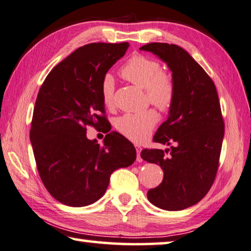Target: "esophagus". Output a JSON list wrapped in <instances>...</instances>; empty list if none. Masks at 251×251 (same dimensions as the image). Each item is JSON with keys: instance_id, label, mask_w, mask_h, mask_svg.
Returning <instances> with one entry per match:
<instances>
[{"instance_id": "obj_1", "label": "esophagus", "mask_w": 251, "mask_h": 251, "mask_svg": "<svg viewBox=\"0 0 251 251\" xmlns=\"http://www.w3.org/2000/svg\"><path fill=\"white\" fill-rule=\"evenodd\" d=\"M135 149H137V161L138 162H141L142 161V158H141V155H140L141 148L139 147V146H137V148H135Z\"/></svg>"}]
</instances>
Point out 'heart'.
<instances>
[{
    "instance_id": "1",
    "label": "heart",
    "mask_w": 251,
    "mask_h": 251,
    "mask_svg": "<svg viewBox=\"0 0 251 251\" xmlns=\"http://www.w3.org/2000/svg\"><path fill=\"white\" fill-rule=\"evenodd\" d=\"M121 75L145 89L147 101L161 112H168L175 103L176 85L171 73L163 71L158 60L145 54H133L120 69ZM114 82L105 75L101 82V98L105 106H112ZM158 114L153 109L139 113H125L116 120V129L129 140L140 143L149 137L157 125Z\"/></svg>"
}]
</instances>
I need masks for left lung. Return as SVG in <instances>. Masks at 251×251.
<instances>
[{"mask_svg":"<svg viewBox=\"0 0 251 251\" xmlns=\"http://www.w3.org/2000/svg\"><path fill=\"white\" fill-rule=\"evenodd\" d=\"M140 50L164 61L176 85L169 117L153 137L154 142L170 148L141 151L143 160L163 170L162 182L150 189L147 197L164 210H182L208 194L218 171L225 135L218 93L207 72L178 45L154 42Z\"/></svg>","mask_w":251,"mask_h":251,"instance_id":"8db88e82","label":"left lung"}]
</instances>
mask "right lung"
Masks as SVG:
<instances>
[{
  "mask_svg": "<svg viewBox=\"0 0 251 251\" xmlns=\"http://www.w3.org/2000/svg\"><path fill=\"white\" fill-rule=\"evenodd\" d=\"M128 48V42L83 45L56 64L40 88L30 131L36 168L50 195L67 206L96 202L112 172L137 157L132 143L116 131L103 146L87 138V126L111 130L101 82Z\"/></svg>",
  "mask_w": 251,
  "mask_h": 251,
  "instance_id": "right-lung-1",
  "label": "right lung"
}]
</instances>
